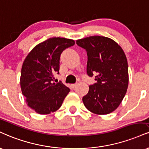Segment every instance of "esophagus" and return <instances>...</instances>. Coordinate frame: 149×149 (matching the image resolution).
Here are the masks:
<instances>
[{
    "mask_svg": "<svg viewBox=\"0 0 149 149\" xmlns=\"http://www.w3.org/2000/svg\"><path fill=\"white\" fill-rule=\"evenodd\" d=\"M71 87H72V88L74 89L75 87H76V84H72V85H71Z\"/></svg>",
    "mask_w": 149,
    "mask_h": 149,
    "instance_id": "1",
    "label": "esophagus"
}]
</instances>
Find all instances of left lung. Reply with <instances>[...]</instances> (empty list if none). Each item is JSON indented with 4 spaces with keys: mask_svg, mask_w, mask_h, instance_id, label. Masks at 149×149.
<instances>
[{
    "mask_svg": "<svg viewBox=\"0 0 149 149\" xmlns=\"http://www.w3.org/2000/svg\"><path fill=\"white\" fill-rule=\"evenodd\" d=\"M76 44L87 54V73L95 75L96 83L89 85L82 98L87 110L107 114L117 108L128 85V62L122 48L114 41L102 36L78 39Z\"/></svg>",
    "mask_w": 149,
    "mask_h": 149,
    "instance_id": "8db88e82",
    "label": "left lung"
}]
</instances>
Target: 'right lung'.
Returning <instances> with one entry per match:
<instances>
[{"label": "right lung", "instance_id": "add662e5", "mask_svg": "<svg viewBox=\"0 0 149 149\" xmlns=\"http://www.w3.org/2000/svg\"><path fill=\"white\" fill-rule=\"evenodd\" d=\"M74 44L72 39L49 38L36 46L25 59L21 69V91L28 106L37 113L55 112L70 92L61 81H53L54 75L59 74L61 54Z\"/></svg>", "mask_w": 149, "mask_h": 149}]
</instances>
